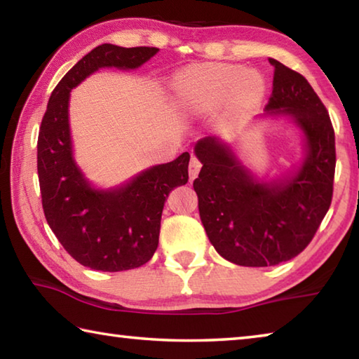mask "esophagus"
Segmentation results:
<instances>
[{
    "label": "esophagus",
    "instance_id": "34e87169",
    "mask_svg": "<svg viewBox=\"0 0 359 359\" xmlns=\"http://www.w3.org/2000/svg\"><path fill=\"white\" fill-rule=\"evenodd\" d=\"M201 168H203L201 160H199V158H196V156H191L190 158V165H188V174H190V180H194L198 177V174H199V171H201Z\"/></svg>",
    "mask_w": 359,
    "mask_h": 359
}]
</instances>
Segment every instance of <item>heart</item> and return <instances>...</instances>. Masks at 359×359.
Instances as JSON below:
<instances>
[{
  "label": "heart",
  "instance_id": "b5f03b06",
  "mask_svg": "<svg viewBox=\"0 0 359 359\" xmlns=\"http://www.w3.org/2000/svg\"><path fill=\"white\" fill-rule=\"evenodd\" d=\"M177 87L188 112L212 111L228 100L234 111H250L263 100L266 85L255 71L238 65H204L185 71Z\"/></svg>",
  "mask_w": 359,
  "mask_h": 359
}]
</instances>
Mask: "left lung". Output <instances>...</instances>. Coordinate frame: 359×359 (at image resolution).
Returning a JSON list of instances; mask_svg holds the SVG:
<instances>
[{
	"mask_svg": "<svg viewBox=\"0 0 359 359\" xmlns=\"http://www.w3.org/2000/svg\"><path fill=\"white\" fill-rule=\"evenodd\" d=\"M269 114L293 115L309 154L293 177L255 182L226 145L204 137L194 151L203 168L193 188L199 215L215 250L239 266H276L313 239L332 201L336 139L326 107L307 79L274 58Z\"/></svg>",
	"mask_w": 359,
	"mask_h": 359,
	"instance_id": "1",
	"label": "left lung"
}]
</instances>
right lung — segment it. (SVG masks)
I'll return each mask as SVG.
<instances>
[{"label": "right lung", "mask_w": 359, "mask_h": 359, "mask_svg": "<svg viewBox=\"0 0 359 359\" xmlns=\"http://www.w3.org/2000/svg\"><path fill=\"white\" fill-rule=\"evenodd\" d=\"M156 52V47L112 44L93 48L58 82L41 121L38 175L46 220L65 250L90 269L128 271L154 257L165 201L188 182L190 154L150 168L117 190H93L72 160L69 92L102 66L133 69Z\"/></svg>", "instance_id": "right-lung-1"}]
</instances>
